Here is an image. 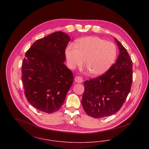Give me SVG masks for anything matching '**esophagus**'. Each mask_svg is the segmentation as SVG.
Here are the masks:
<instances>
[{
  "instance_id": "esophagus-1",
  "label": "esophagus",
  "mask_w": 149,
  "mask_h": 149,
  "mask_svg": "<svg viewBox=\"0 0 149 149\" xmlns=\"http://www.w3.org/2000/svg\"><path fill=\"white\" fill-rule=\"evenodd\" d=\"M74 81L77 83H81L83 81V78L81 77H80V76H76V77H75Z\"/></svg>"
}]
</instances>
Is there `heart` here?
Returning a JSON list of instances; mask_svg holds the SVG:
<instances>
[{
    "instance_id": "heart-1",
    "label": "heart",
    "mask_w": 149,
    "mask_h": 149,
    "mask_svg": "<svg viewBox=\"0 0 149 149\" xmlns=\"http://www.w3.org/2000/svg\"><path fill=\"white\" fill-rule=\"evenodd\" d=\"M69 67L74 69L84 66L93 76H99L107 72L117 56V47L113 43L97 37H86L77 40L74 46L69 45L65 49Z\"/></svg>"
}]
</instances>
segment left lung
<instances>
[{
    "mask_svg": "<svg viewBox=\"0 0 149 149\" xmlns=\"http://www.w3.org/2000/svg\"><path fill=\"white\" fill-rule=\"evenodd\" d=\"M119 49L116 63L104 74L84 83L81 104L85 112L102 118L117 112L124 104L132 81V61L127 50L115 38Z\"/></svg>",
    "mask_w": 149,
    "mask_h": 149,
    "instance_id": "left-lung-1",
    "label": "left lung"
}]
</instances>
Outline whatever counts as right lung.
Listing matches in <instances>:
<instances>
[{"label": "right lung", "mask_w": 149, "mask_h": 149, "mask_svg": "<svg viewBox=\"0 0 149 149\" xmlns=\"http://www.w3.org/2000/svg\"><path fill=\"white\" fill-rule=\"evenodd\" d=\"M70 40L66 34L56 31L36 41L25 54L22 65L24 95L41 111H58L72 85V72L64 63Z\"/></svg>", "instance_id": "right-lung-1"}]
</instances>
